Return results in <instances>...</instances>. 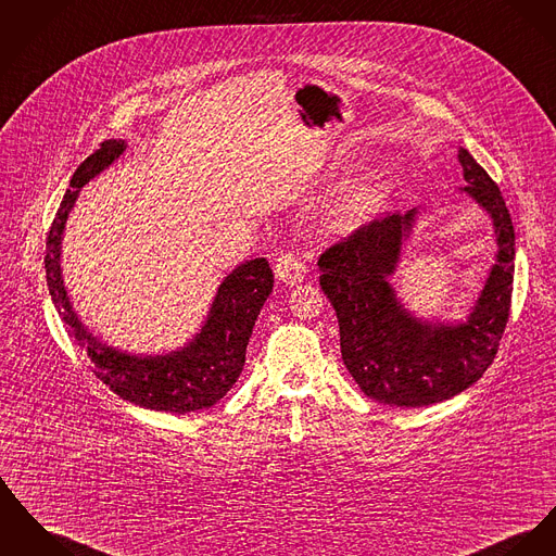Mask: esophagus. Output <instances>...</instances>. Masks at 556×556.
<instances>
[{"label":"esophagus","mask_w":556,"mask_h":556,"mask_svg":"<svg viewBox=\"0 0 556 556\" xmlns=\"http://www.w3.org/2000/svg\"><path fill=\"white\" fill-rule=\"evenodd\" d=\"M276 276L287 285H296L305 278V265L291 253H282L276 260Z\"/></svg>","instance_id":"1"}]
</instances>
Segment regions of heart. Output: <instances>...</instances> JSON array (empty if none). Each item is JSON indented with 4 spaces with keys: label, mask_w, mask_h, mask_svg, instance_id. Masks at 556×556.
<instances>
[{
    "label": "heart",
    "mask_w": 556,
    "mask_h": 556,
    "mask_svg": "<svg viewBox=\"0 0 556 556\" xmlns=\"http://www.w3.org/2000/svg\"><path fill=\"white\" fill-rule=\"evenodd\" d=\"M383 198V179L369 177L352 187L333 211V225L337 229H350L363 222L377 211Z\"/></svg>",
    "instance_id": "obj_1"
}]
</instances>
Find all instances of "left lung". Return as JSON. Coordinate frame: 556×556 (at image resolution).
Here are the masks:
<instances>
[{
	"instance_id": "8db88e82",
	"label": "left lung",
	"mask_w": 556,
	"mask_h": 556,
	"mask_svg": "<svg viewBox=\"0 0 556 556\" xmlns=\"http://www.w3.org/2000/svg\"><path fill=\"white\" fill-rule=\"evenodd\" d=\"M468 191L489 211L497 233V263L466 325H424L401 307L388 278L401 257L415 211L386 215L356 227L320 257V287L339 323L343 365L377 403L428 407L475 381L495 361L513 303L515 227L500 187L459 148Z\"/></svg>"
}]
</instances>
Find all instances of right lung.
Listing matches in <instances>:
<instances>
[{
    "label": "right lung",
    "mask_w": 556,
    "mask_h": 556,
    "mask_svg": "<svg viewBox=\"0 0 556 556\" xmlns=\"http://www.w3.org/2000/svg\"><path fill=\"white\" fill-rule=\"evenodd\" d=\"M124 141H105L90 153L74 173L72 186L50 225L46 238V280L54 307L65 329L90 358V369L119 399L139 407L168 413H189L213 407L238 381L249 337L253 333L265 299L274 289L267 260L238 265L219 287L202 331L181 352L139 358L108 348L88 333L77 320L61 280V233L79 189L110 166L124 151Z\"/></svg>",
    "instance_id": "1"
}]
</instances>
